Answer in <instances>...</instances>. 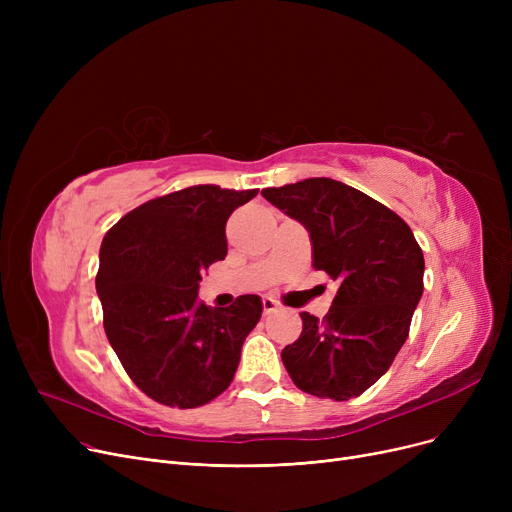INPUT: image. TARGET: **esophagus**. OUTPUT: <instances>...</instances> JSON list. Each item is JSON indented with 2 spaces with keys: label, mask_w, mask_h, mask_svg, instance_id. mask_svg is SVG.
I'll return each mask as SVG.
<instances>
[{
  "label": "esophagus",
  "mask_w": 512,
  "mask_h": 512,
  "mask_svg": "<svg viewBox=\"0 0 512 512\" xmlns=\"http://www.w3.org/2000/svg\"><path fill=\"white\" fill-rule=\"evenodd\" d=\"M261 305H263V313H265V315H270V313H274V311L278 309V303H276L272 297H263Z\"/></svg>",
  "instance_id": "34e87169"
}]
</instances>
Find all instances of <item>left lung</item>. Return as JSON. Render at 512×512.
Segmentation results:
<instances>
[{"label":"left lung","instance_id":"8db88e82","mask_svg":"<svg viewBox=\"0 0 512 512\" xmlns=\"http://www.w3.org/2000/svg\"><path fill=\"white\" fill-rule=\"evenodd\" d=\"M261 195L307 228L313 267L338 282L324 319L301 313L303 332L282 363L307 394L355 398L382 378L409 336L423 294L421 247L400 215L332 178Z\"/></svg>","mask_w":512,"mask_h":512}]
</instances>
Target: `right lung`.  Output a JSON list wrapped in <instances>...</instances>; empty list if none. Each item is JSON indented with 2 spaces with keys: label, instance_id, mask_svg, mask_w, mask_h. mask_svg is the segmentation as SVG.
Here are the masks:
<instances>
[{
  "label": "right lung",
  "instance_id": "obj_1",
  "mask_svg": "<svg viewBox=\"0 0 512 512\" xmlns=\"http://www.w3.org/2000/svg\"><path fill=\"white\" fill-rule=\"evenodd\" d=\"M259 191L197 184L151 199L110 228L95 278L103 328L122 367L159 405L195 409L232 382L263 305L199 301L201 274L228 253L226 222Z\"/></svg>",
  "mask_w": 512,
  "mask_h": 512
}]
</instances>
